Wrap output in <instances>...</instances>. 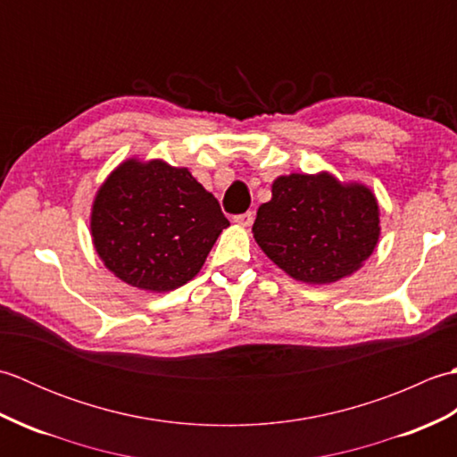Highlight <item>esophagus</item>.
Listing matches in <instances>:
<instances>
[{
	"mask_svg": "<svg viewBox=\"0 0 457 457\" xmlns=\"http://www.w3.org/2000/svg\"><path fill=\"white\" fill-rule=\"evenodd\" d=\"M255 216L253 212H245V213H237V216H234V221L237 223V226H244V228H249L251 223H253Z\"/></svg>",
	"mask_w": 457,
	"mask_h": 457,
	"instance_id": "esophagus-1",
	"label": "esophagus"
}]
</instances>
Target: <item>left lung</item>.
Listing matches in <instances>:
<instances>
[{
  "instance_id": "8db88e82",
  "label": "left lung",
  "mask_w": 457,
  "mask_h": 457,
  "mask_svg": "<svg viewBox=\"0 0 457 457\" xmlns=\"http://www.w3.org/2000/svg\"><path fill=\"white\" fill-rule=\"evenodd\" d=\"M253 223L257 245L288 277L329 285L361 267L377 247L378 204L365 184L329 172L278 177Z\"/></svg>"
}]
</instances>
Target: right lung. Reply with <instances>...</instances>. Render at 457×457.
<instances>
[{"label": "right lung", "instance_id": "obj_1", "mask_svg": "<svg viewBox=\"0 0 457 457\" xmlns=\"http://www.w3.org/2000/svg\"><path fill=\"white\" fill-rule=\"evenodd\" d=\"M229 226L218 200L188 169L161 159H128L96 194L94 247L123 283L169 293L200 273Z\"/></svg>", "mask_w": 457, "mask_h": 457}]
</instances>
